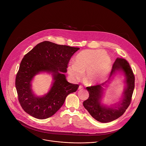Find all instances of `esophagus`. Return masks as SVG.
Returning a JSON list of instances; mask_svg holds the SVG:
<instances>
[{
    "mask_svg": "<svg viewBox=\"0 0 146 146\" xmlns=\"http://www.w3.org/2000/svg\"><path fill=\"white\" fill-rule=\"evenodd\" d=\"M83 88V87L82 86H79V87H78V90H81V89H82Z\"/></svg>",
    "mask_w": 146,
    "mask_h": 146,
    "instance_id": "1",
    "label": "esophagus"
}]
</instances>
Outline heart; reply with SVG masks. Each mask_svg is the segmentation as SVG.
I'll return each instance as SVG.
<instances>
[{
  "label": "heart",
  "mask_w": 146,
  "mask_h": 146,
  "mask_svg": "<svg viewBox=\"0 0 146 146\" xmlns=\"http://www.w3.org/2000/svg\"><path fill=\"white\" fill-rule=\"evenodd\" d=\"M111 65V60L102 50H85L80 52L67 67L70 77L79 80L86 72L85 80L92 85L102 81L108 74Z\"/></svg>",
  "instance_id": "heart-1"
}]
</instances>
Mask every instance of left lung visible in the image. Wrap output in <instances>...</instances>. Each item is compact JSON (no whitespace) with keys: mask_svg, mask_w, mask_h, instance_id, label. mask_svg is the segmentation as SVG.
I'll list each match as a JSON object with an SVG mask.
<instances>
[{"mask_svg":"<svg viewBox=\"0 0 146 146\" xmlns=\"http://www.w3.org/2000/svg\"><path fill=\"white\" fill-rule=\"evenodd\" d=\"M123 74L125 86L120 100L110 106L102 103L104 91L107 87L115 74ZM135 88V76L128 61L117 58L113 65L109 79L102 84L87 87L89 98L83 102V106L91 115L99 122L107 123L121 117L129 106Z\"/></svg>","mask_w":146,"mask_h":146,"instance_id":"obj_1","label":"left lung"}]
</instances>
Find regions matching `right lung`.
Here are the masks:
<instances>
[{
	"label": "right lung",
	"instance_id": "obj_1",
	"mask_svg": "<svg viewBox=\"0 0 146 146\" xmlns=\"http://www.w3.org/2000/svg\"><path fill=\"white\" fill-rule=\"evenodd\" d=\"M79 49L44 41L24 56L16 76L15 87L20 105L26 113L37 119L48 118L64 105L69 94L77 90L78 85L69 82L65 73L69 60ZM40 72L50 74L53 82L47 94L37 96L31 83Z\"/></svg>",
	"mask_w": 146,
	"mask_h": 146
}]
</instances>
